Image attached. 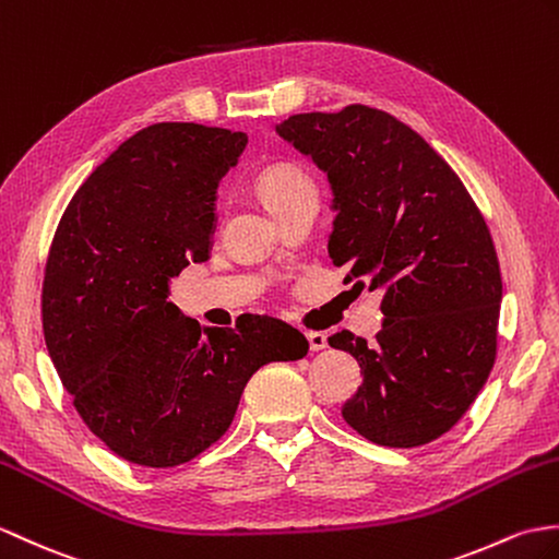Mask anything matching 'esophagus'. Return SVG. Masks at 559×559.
<instances>
[{"label": "esophagus", "mask_w": 559, "mask_h": 559, "mask_svg": "<svg viewBox=\"0 0 559 559\" xmlns=\"http://www.w3.org/2000/svg\"><path fill=\"white\" fill-rule=\"evenodd\" d=\"M307 341H309V349L311 353H319V349H326L329 347V338L323 333H307Z\"/></svg>", "instance_id": "1"}]
</instances>
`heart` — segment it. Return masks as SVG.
Returning <instances> with one entry per match:
<instances>
[{
  "mask_svg": "<svg viewBox=\"0 0 559 559\" xmlns=\"http://www.w3.org/2000/svg\"><path fill=\"white\" fill-rule=\"evenodd\" d=\"M257 194L269 206L271 214H278L285 206L305 198H319L317 183L302 166L290 162H278L266 166L254 180Z\"/></svg>",
  "mask_w": 559,
  "mask_h": 559,
  "instance_id": "1",
  "label": "heart"
}]
</instances>
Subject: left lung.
<instances>
[{"instance_id":"1","label":"left lung","mask_w":559,"mask_h":559,"mask_svg":"<svg viewBox=\"0 0 559 559\" xmlns=\"http://www.w3.org/2000/svg\"><path fill=\"white\" fill-rule=\"evenodd\" d=\"M276 133L329 176V254L383 290L376 343L335 333L359 365L343 419L371 443L417 448L460 421L496 361L502 281L481 212L448 162L395 116L349 104Z\"/></svg>"}]
</instances>
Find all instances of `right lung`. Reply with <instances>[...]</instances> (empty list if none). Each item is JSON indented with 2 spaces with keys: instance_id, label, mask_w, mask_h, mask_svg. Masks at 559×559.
<instances>
[{
  "instance_id": "add662e5",
  "label": "right lung",
  "mask_w": 559,
  "mask_h": 559,
  "mask_svg": "<svg viewBox=\"0 0 559 559\" xmlns=\"http://www.w3.org/2000/svg\"><path fill=\"white\" fill-rule=\"evenodd\" d=\"M245 147L226 128H142L73 194L51 242L49 357L90 431L133 464L198 457L228 431L259 367L309 349L278 319L200 326L168 302L180 271L212 254L216 188Z\"/></svg>"
}]
</instances>
